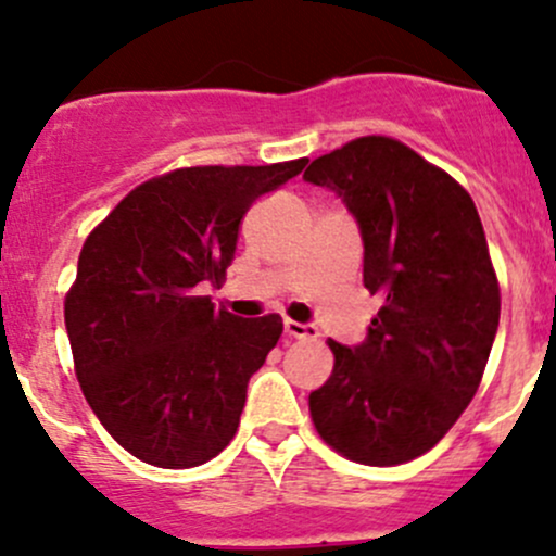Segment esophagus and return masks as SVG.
Wrapping results in <instances>:
<instances>
[{
    "mask_svg": "<svg viewBox=\"0 0 556 556\" xmlns=\"http://www.w3.org/2000/svg\"><path fill=\"white\" fill-rule=\"evenodd\" d=\"M285 333H288L290 339H317L319 336L314 325L295 323V319H285Z\"/></svg>",
    "mask_w": 556,
    "mask_h": 556,
    "instance_id": "1",
    "label": "esophagus"
}]
</instances>
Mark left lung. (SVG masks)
<instances>
[{"mask_svg": "<svg viewBox=\"0 0 556 556\" xmlns=\"http://www.w3.org/2000/svg\"><path fill=\"white\" fill-rule=\"evenodd\" d=\"M304 179L350 206L363 285L384 299L361 346L328 341L312 422L352 463H408L450 433L490 361L501 285L479 212L452 174L379 134L314 159Z\"/></svg>", "mask_w": 556, "mask_h": 556, "instance_id": "left-lung-1", "label": "left lung"}]
</instances>
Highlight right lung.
Listing matches in <instances>:
<instances>
[{"instance_id": "add662e5", "label": "right lung", "mask_w": 556, "mask_h": 556, "mask_svg": "<svg viewBox=\"0 0 556 556\" xmlns=\"http://www.w3.org/2000/svg\"><path fill=\"white\" fill-rule=\"evenodd\" d=\"M309 159L182 166L137 185L88 233L64 299L88 406L126 452L195 468L237 435L247 382L282 336V317L215 309L247 210Z\"/></svg>"}]
</instances>
